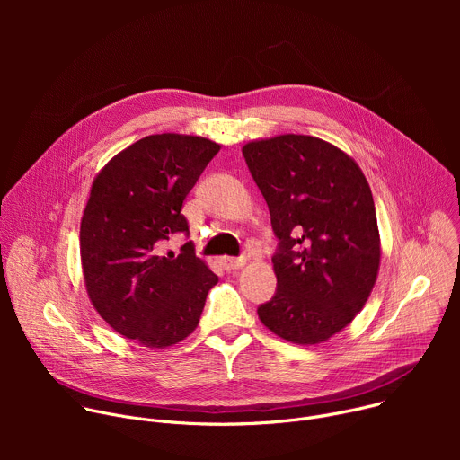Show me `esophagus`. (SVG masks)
<instances>
[{
  "mask_svg": "<svg viewBox=\"0 0 460 460\" xmlns=\"http://www.w3.org/2000/svg\"><path fill=\"white\" fill-rule=\"evenodd\" d=\"M220 264H222L224 270L233 271V270H240L245 264V258H242V256H238V258H234V256H222L220 258Z\"/></svg>",
  "mask_w": 460,
  "mask_h": 460,
  "instance_id": "34e87169",
  "label": "esophagus"
}]
</instances>
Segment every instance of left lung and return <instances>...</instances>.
I'll list each match as a JSON object with an SVG mask.
<instances>
[{
    "instance_id": "8db88e82",
    "label": "left lung",
    "mask_w": 460,
    "mask_h": 460,
    "mask_svg": "<svg viewBox=\"0 0 460 460\" xmlns=\"http://www.w3.org/2000/svg\"><path fill=\"white\" fill-rule=\"evenodd\" d=\"M242 155L279 238L277 291L258 316L289 342H323L355 318L376 280L380 242L367 180L346 153L313 137L251 142Z\"/></svg>"
}]
</instances>
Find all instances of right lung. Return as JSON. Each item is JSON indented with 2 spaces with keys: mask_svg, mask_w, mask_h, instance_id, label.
Listing matches in <instances>:
<instances>
[{
  "mask_svg": "<svg viewBox=\"0 0 460 460\" xmlns=\"http://www.w3.org/2000/svg\"><path fill=\"white\" fill-rule=\"evenodd\" d=\"M220 146L153 135L116 155L96 176L80 227L87 293L114 332L147 348H167L194 332L218 277L185 242L181 206Z\"/></svg>",
  "mask_w": 460,
  "mask_h": 460,
  "instance_id": "add662e5",
  "label": "right lung"
}]
</instances>
